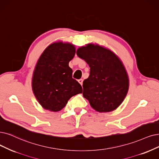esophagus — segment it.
<instances>
[{
    "label": "esophagus",
    "mask_w": 159,
    "mask_h": 159,
    "mask_svg": "<svg viewBox=\"0 0 159 159\" xmlns=\"http://www.w3.org/2000/svg\"><path fill=\"white\" fill-rule=\"evenodd\" d=\"M78 82L81 85H82V84H83V80H82V79L79 80H78Z\"/></svg>",
    "instance_id": "1"
}]
</instances>
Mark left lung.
<instances>
[{
  "instance_id": "8db88e82",
  "label": "left lung",
  "mask_w": 159,
  "mask_h": 159,
  "mask_svg": "<svg viewBox=\"0 0 159 159\" xmlns=\"http://www.w3.org/2000/svg\"><path fill=\"white\" fill-rule=\"evenodd\" d=\"M76 54L90 67L83 82L84 97L99 112L111 111L120 105L129 91V80L123 62L110 49L89 43Z\"/></svg>"
}]
</instances>
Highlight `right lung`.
<instances>
[{"label":"right lung","instance_id":"add662e5","mask_svg":"<svg viewBox=\"0 0 159 159\" xmlns=\"http://www.w3.org/2000/svg\"><path fill=\"white\" fill-rule=\"evenodd\" d=\"M74 45L58 42L43 51L38 61L32 80L34 96L44 109L59 111L68 100L82 93V87L72 78L68 63L75 55Z\"/></svg>","mask_w":159,"mask_h":159}]
</instances>
